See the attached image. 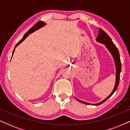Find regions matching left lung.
I'll return each mask as SVG.
<instances>
[{"label":"left lung","mask_w":130,"mask_h":130,"mask_svg":"<svg viewBox=\"0 0 130 130\" xmlns=\"http://www.w3.org/2000/svg\"><path fill=\"white\" fill-rule=\"evenodd\" d=\"M96 41H98L99 43L105 44L106 48L108 50V51H109L112 56L113 57V60H114V63L115 65V68H116V79H115V86L113 88L112 91L111 93V94L108 96L107 98H106L105 99H104V100L101 101V102L97 103V104H91L92 105H99L103 104V103L105 102L108 99H109L112 95H113V93L116 91L117 88H118V85H119V82H120V73L121 71V63L120 60V53H119L118 50L116 46L115 45V44H113V42L112 41L111 38H110L109 35L105 32L104 30H102L101 28L99 29V32L98 35L96 38ZM75 98L77 99L78 101H79L80 102L83 103V104L89 105V103L84 102L81 100H79L77 98Z\"/></svg>","instance_id":"1"}]
</instances>
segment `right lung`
<instances>
[{
  "label": "right lung",
  "instance_id": "add662e5",
  "mask_svg": "<svg viewBox=\"0 0 130 130\" xmlns=\"http://www.w3.org/2000/svg\"><path fill=\"white\" fill-rule=\"evenodd\" d=\"M45 24H46L44 22H42V21H39V22L36 23V24H35L34 25V26H32V28H31V29H30L29 30V31H28L27 32H26L25 34V35H24V37H22V38L21 39V40L20 41H19L17 44V45H15V48H14L13 51V53H12V56H13V53H14V51H15V48L17 47L18 45H19V44H20L21 43V42H22L24 40H25V38H26V37H27L29 34H31V33H32V32H34V31H37V30H38V29H40V28L42 27V26H45Z\"/></svg>",
  "mask_w": 130,
  "mask_h": 130
}]
</instances>
